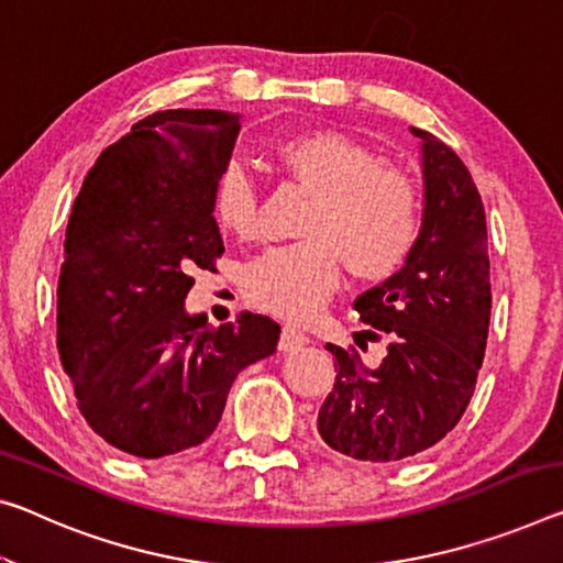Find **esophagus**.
<instances>
[{
	"instance_id": "esophagus-1",
	"label": "esophagus",
	"mask_w": 563,
	"mask_h": 563,
	"mask_svg": "<svg viewBox=\"0 0 563 563\" xmlns=\"http://www.w3.org/2000/svg\"><path fill=\"white\" fill-rule=\"evenodd\" d=\"M306 343H310V338L298 330L296 325H283V335H280V351H296V347H302Z\"/></svg>"
}]
</instances>
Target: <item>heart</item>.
<instances>
[{
	"label": "heart",
	"mask_w": 563,
	"mask_h": 563,
	"mask_svg": "<svg viewBox=\"0 0 563 563\" xmlns=\"http://www.w3.org/2000/svg\"><path fill=\"white\" fill-rule=\"evenodd\" d=\"M278 159L313 195L296 245H280L245 267L247 300L267 313L306 320L333 296L341 261L361 280H386L421 240L423 195L406 169L383 165L376 150L338 130L285 140ZM212 218L238 240L261 238V202L247 169L230 163L210 192Z\"/></svg>",
	"instance_id": "heart-1"
}]
</instances>
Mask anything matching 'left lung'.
Here are the masks:
<instances>
[{"instance_id": "8db88e82", "label": "left lung", "mask_w": 563, "mask_h": 563, "mask_svg": "<svg viewBox=\"0 0 563 563\" xmlns=\"http://www.w3.org/2000/svg\"><path fill=\"white\" fill-rule=\"evenodd\" d=\"M410 132L423 142L421 240L396 275L353 302L368 325L361 335L386 341L388 353L378 368H365L353 345L330 343L338 376L318 413V433L330 449L368 463L416 456L461 421L488 338L484 202L445 142Z\"/></svg>"}]
</instances>
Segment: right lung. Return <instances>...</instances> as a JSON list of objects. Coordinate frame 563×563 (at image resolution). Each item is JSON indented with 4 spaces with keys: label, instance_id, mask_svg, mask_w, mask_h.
<instances>
[{
    "label": "right lung",
    "instance_id": "obj_1",
    "mask_svg": "<svg viewBox=\"0 0 563 563\" xmlns=\"http://www.w3.org/2000/svg\"><path fill=\"white\" fill-rule=\"evenodd\" d=\"M238 132V114L222 110L147 114L97 157L73 205L59 361L87 426L130 456L202 443L238 373L278 347L273 318L208 328L183 308L192 273L225 253L210 192Z\"/></svg>",
    "mask_w": 563,
    "mask_h": 563
}]
</instances>
